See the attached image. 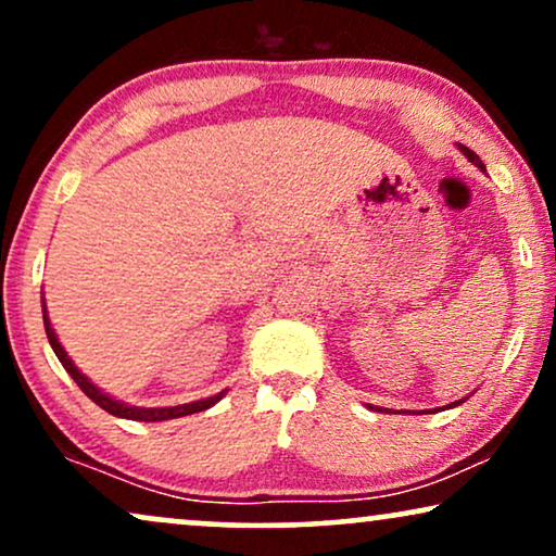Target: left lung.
Instances as JSON below:
<instances>
[{"instance_id": "8db88e82", "label": "left lung", "mask_w": 556, "mask_h": 556, "mask_svg": "<svg viewBox=\"0 0 556 556\" xmlns=\"http://www.w3.org/2000/svg\"><path fill=\"white\" fill-rule=\"evenodd\" d=\"M459 151L462 153H465V156H467V161H472V164L477 166V168H480V172H484V164H482V161H480V156H477V153L475 151H469L467 149V146H459ZM465 400L467 397H462V400H456V403L454 405H459V403H465ZM452 405V407H454ZM369 410H384V407H377V405H369ZM424 413H428V410H424Z\"/></svg>"}]
</instances>
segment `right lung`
Returning a JSON list of instances; mask_svg holds the SVG:
<instances>
[{"instance_id": "right-lung-1", "label": "right lung", "mask_w": 556, "mask_h": 556, "mask_svg": "<svg viewBox=\"0 0 556 556\" xmlns=\"http://www.w3.org/2000/svg\"><path fill=\"white\" fill-rule=\"evenodd\" d=\"M43 323H46V336H48V343H51L53 354L59 356V362L63 364V369L72 375V379L76 384H79L84 395H87L91 403H97L102 407V410H108L110 416L115 418H128V420H146V424H159V420H172V418H181V416H192V413H200V410H207V407H213L217 400L226 397L228 390L217 392L213 397H205V400H194V403H185V405H172V407H138V405H128L123 403V400H115L108 392L97 388L91 379L84 375V371L76 367V364L68 359L66 349L61 346L59 336H55V330L51 326V318H48V311H46V300H43Z\"/></svg>"}]
</instances>
